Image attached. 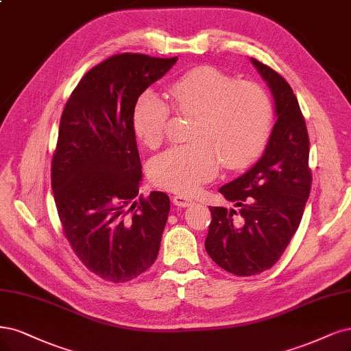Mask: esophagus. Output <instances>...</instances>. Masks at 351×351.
Returning <instances> with one entry per match:
<instances>
[{
	"instance_id": "1",
	"label": "esophagus",
	"mask_w": 351,
	"mask_h": 351,
	"mask_svg": "<svg viewBox=\"0 0 351 351\" xmlns=\"http://www.w3.org/2000/svg\"><path fill=\"white\" fill-rule=\"evenodd\" d=\"M173 202L176 206H180V208H187V206H190V204H193V199L186 195H176L173 197Z\"/></svg>"
}]
</instances>
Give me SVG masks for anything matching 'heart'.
Returning a JSON list of instances; mask_svg holds the SVG:
<instances>
[{
  "label": "heart",
  "mask_w": 351,
  "mask_h": 351,
  "mask_svg": "<svg viewBox=\"0 0 351 351\" xmlns=\"http://www.w3.org/2000/svg\"><path fill=\"white\" fill-rule=\"evenodd\" d=\"M168 93L177 113L195 114V142L156 156L149 167L154 184L190 193L217 174L219 160L229 170H241L263 154L271 130L273 103L258 84L237 81L204 65L176 78ZM170 114V104L147 90L134 106L132 126L148 148H158L165 141Z\"/></svg>",
  "instance_id": "heart-1"
}]
</instances>
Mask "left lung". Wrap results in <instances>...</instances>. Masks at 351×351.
<instances>
[{
  "instance_id": "1",
  "label": "left lung",
  "mask_w": 351,
  "mask_h": 351,
  "mask_svg": "<svg viewBox=\"0 0 351 351\" xmlns=\"http://www.w3.org/2000/svg\"><path fill=\"white\" fill-rule=\"evenodd\" d=\"M274 99L276 123L252 168L219 189L238 210L210 206L204 241L210 258L235 276H254L279 261L298 231L309 197V138L293 90L270 66L251 58Z\"/></svg>"
}]
</instances>
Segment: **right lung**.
<instances>
[{"mask_svg": "<svg viewBox=\"0 0 351 351\" xmlns=\"http://www.w3.org/2000/svg\"><path fill=\"white\" fill-rule=\"evenodd\" d=\"M174 58L120 53L81 78L60 116L52 190L64 234L86 267L123 283L158 256L170 212L162 191L138 196L142 165L132 126L139 95Z\"/></svg>", "mask_w": 351, "mask_h": 351, "instance_id": "1", "label": "right lung"}]
</instances>
